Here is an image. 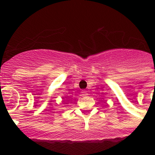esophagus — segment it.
<instances>
[{"label": "esophagus", "mask_w": 155, "mask_h": 155, "mask_svg": "<svg viewBox=\"0 0 155 155\" xmlns=\"http://www.w3.org/2000/svg\"><path fill=\"white\" fill-rule=\"evenodd\" d=\"M87 91H86V90H83V91H82V94L85 96V95H87Z\"/></svg>", "instance_id": "esophagus-1"}]
</instances>
